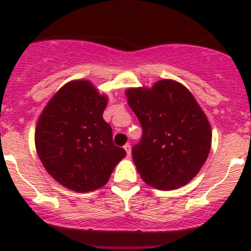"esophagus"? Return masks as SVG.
I'll return each instance as SVG.
<instances>
[{"label": "esophagus", "mask_w": 251, "mask_h": 251, "mask_svg": "<svg viewBox=\"0 0 251 251\" xmlns=\"http://www.w3.org/2000/svg\"><path fill=\"white\" fill-rule=\"evenodd\" d=\"M124 150H126V152H127V156H130V145L129 143H127V145L124 146Z\"/></svg>", "instance_id": "34e87169"}]
</instances>
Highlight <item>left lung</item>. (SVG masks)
<instances>
[{
    "mask_svg": "<svg viewBox=\"0 0 251 251\" xmlns=\"http://www.w3.org/2000/svg\"><path fill=\"white\" fill-rule=\"evenodd\" d=\"M142 126L133 162L146 183L158 190L187 185L201 170L211 148V127L194 95L182 84L159 80L126 92Z\"/></svg>",
    "mask_w": 251,
    "mask_h": 251,
    "instance_id": "8db88e82",
    "label": "left lung"
}]
</instances>
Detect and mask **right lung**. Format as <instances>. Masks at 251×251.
<instances>
[{
    "label": "right lung",
    "instance_id": "right-lung-1",
    "mask_svg": "<svg viewBox=\"0 0 251 251\" xmlns=\"http://www.w3.org/2000/svg\"><path fill=\"white\" fill-rule=\"evenodd\" d=\"M106 97L90 81L74 80L50 99L37 121L35 145L56 182L76 192L103 187L126 151L113 143L103 119Z\"/></svg>",
    "mask_w": 251,
    "mask_h": 251
}]
</instances>
